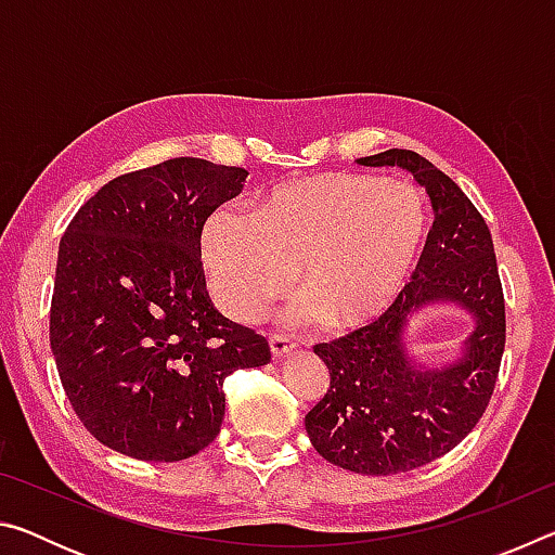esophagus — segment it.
I'll return each instance as SVG.
<instances>
[{
    "mask_svg": "<svg viewBox=\"0 0 555 555\" xmlns=\"http://www.w3.org/2000/svg\"><path fill=\"white\" fill-rule=\"evenodd\" d=\"M269 347H271V357H284V354H288L291 350H294V343L288 340V337H284V335H279V333H269Z\"/></svg>",
    "mask_w": 555,
    "mask_h": 555,
    "instance_id": "obj_1",
    "label": "esophagus"
}]
</instances>
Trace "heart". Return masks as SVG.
I'll list each match as a JSON object with an SVG mask.
<instances>
[{"label":"heart","instance_id":"1","mask_svg":"<svg viewBox=\"0 0 555 555\" xmlns=\"http://www.w3.org/2000/svg\"><path fill=\"white\" fill-rule=\"evenodd\" d=\"M424 193L372 173H318L281 183L255 210L215 208L201 255L224 313L255 321L298 281L294 323L327 331L367 325L406 286L428 237Z\"/></svg>","mask_w":555,"mask_h":555}]
</instances>
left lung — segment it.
I'll return each mask as SVG.
<instances>
[{
    "instance_id": "obj_1",
    "label": "left lung",
    "mask_w": 555,
    "mask_h": 555,
    "mask_svg": "<svg viewBox=\"0 0 555 555\" xmlns=\"http://www.w3.org/2000/svg\"><path fill=\"white\" fill-rule=\"evenodd\" d=\"M401 166L426 188L434 228L411 281L377 321L313 350L331 372L306 430L327 463L362 475H399L434 463L463 440L492 399L506 340L504 291L487 222L453 178L409 149L357 158ZM455 299L478 318L464 357L450 369L410 367L400 343L416 307Z\"/></svg>"
}]
</instances>
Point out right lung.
<instances>
[{
    "label": "right lung",
    "mask_w": 555,
    "mask_h": 555,
    "mask_svg": "<svg viewBox=\"0 0 555 555\" xmlns=\"http://www.w3.org/2000/svg\"><path fill=\"white\" fill-rule=\"evenodd\" d=\"M244 178L168 158L112 178L63 232L51 350L80 424L117 453L176 463L208 448L224 379L271 360L264 337L212 306L201 261L203 222Z\"/></svg>",
    "instance_id": "right-lung-1"
}]
</instances>
